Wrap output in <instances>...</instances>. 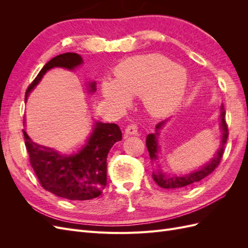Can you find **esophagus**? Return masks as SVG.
Returning <instances> with one entry per match:
<instances>
[{"instance_id":"34e87169","label":"esophagus","mask_w":248,"mask_h":248,"mask_svg":"<svg viewBox=\"0 0 248 248\" xmlns=\"http://www.w3.org/2000/svg\"><path fill=\"white\" fill-rule=\"evenodd\" d=\"M126 136H137L138 134V125L137 124H129L125 128Z\"/></svg>"}]
</instances>
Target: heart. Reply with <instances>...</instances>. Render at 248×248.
I'll return each mask as SVG.
<instances>
[{
	"label": "heart",
	"instance_id": "1",
	"mask_svg": "<svg viewBox=\"0 0 248 248\" xmlns=\"http://www.w3.org/2000/svg\"><path fill=\"white\" fill-rule=\"evenodd\" d=\"M187 74L183 67L159 55L137 56L125 60L115 69V80L101 85L106 98L123 108L130 96L141 95L146 108L153 115H164L177 107L184 94Z\"/></svg>",
	"mask_w": 248,
	"mask_h": 248
}]
</instances>
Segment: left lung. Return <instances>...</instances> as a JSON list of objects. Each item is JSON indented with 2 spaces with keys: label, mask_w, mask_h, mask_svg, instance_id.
I'll use <instances>...</instances> for the list:
<instances>
[{
  "label": "left lung",
  "mask_w": 248,
  "mask_h": 248,
  "mask_svg": "<svg viewBox=\"0 0 248 248\" xmlns=\"http://www.w3.org/2000/svg\"><path fill=\"white\" fill-rule=\"evenodd\" d=\"M220 118H221V129H222V138H221V142H220V148L217 152V155L215 156V158L208 163L207 166L204 168H202L200 170H197L194 172H191L189 175L186 176H181V177H177V176H172V177H167L164 174H162L161 171L158 172H153L152 178L155 181V183L162 187V188H180V187H184V186H188L190 184H193L196 182L201 181L207 176H209L211 172L214 171V170L219 166L220 161L222 159L223 152H224V146H226V142L229 138V129H228V124L226 122V110H224L223 104L220 108ZM167 120L160 122L156 125V133L153 134H149L147 137L146 140V146L148 148V151L150 154V158L151 159H156L157 158V151H158V142H157V136H158V131L161 127L166 124Z\"/></svg>",
  "instance_id": "obj_1"
}]
</instances>
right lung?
<instances>
[{"label":"right lung","mask_w":248,"mask_h":248,"mask_svg":"<svg viewBox=\"0 0 248 248\" xmlns=\"http://www.w3.org/2000/svg\"><path fill=\"white\" fill-rule=\"evenodd\" d=\"M81 62V57L76 52H65L52 58L28 87L26 97L50 68L73 69ZM90 87L94 92L95 82ZM22 133L30 163L40 185L55 196L71 201H86L100 196L107 185L108 154L112 145L122 140L121 129L117 124L97 123L87 145L78 154L63 156L51 148L35 144L25 130Z\"/></svg>","instance_id":"obj_1"}]
</instances>
